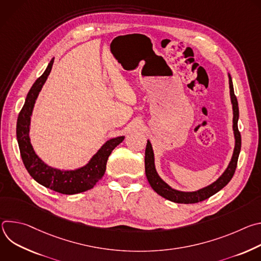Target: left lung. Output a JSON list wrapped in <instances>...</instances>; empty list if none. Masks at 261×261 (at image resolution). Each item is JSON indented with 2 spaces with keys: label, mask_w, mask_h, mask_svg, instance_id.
<instances>
[{
  "label": "left lung",
  "mask_w": 261,
  "mask_h": 261,
  "mask_svg": "<svg viewBox=\"0 0 261 261\" xmlns=\"http://www.w3.org/2000/svg\"><path fill=\"white\" fill-rule=\"evenodd\" d=\"M229 77V89H230V98L232 103V109H233V132H234V138H236V146L233 155L231 158V161L226 168V170L223 172V174L212 185L207 186L205 188H202L195 192H182L172 189L170 186H168L164 180L161 179V177L158 175L156 168H155V162H154V153L151 142L147 140L146 147H145V156H144V166H145V175L146 178L150 182L151 187L154 189L155 192H157L160 196L176 202V203H196L202 200H205L219 192L222 188H224L225 186L230 181L232 178L236 168L238 165V159L241 152V145H242V137L241 133L238 128V121H239V104L238 99L234 95L233 91V85L230 74H228Z\"/></svg>",
  "instance_id": "8db88e82"
}]
</instances>
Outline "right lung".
Returning <instances> with one entry per match:
<instances>
[{
	"label": "right lung",
	"mask_w": 261,
	"mask_h": 261,
	"mask_svg": "<svg viewBox=\"0 0 261 261\" xmlns=\"http://www.w3.org/2000/svg\"><path fill=\"white\" fill-rule=\"evenodd\" d=\"M53 64L54 60L50 61L42 75L37 79L27 95L25 102L17 118L16 137L24 167L36 181L62 194H77L92 189L102 178L105 173L109 155L125 137L120 136L106 141L87 165L75 170H60L53 168L46 165L36 155L29 136L31 116L35 101L49 75Z\"/></svg>",
	"instance_id": "add662e5"
}]
</instances>
